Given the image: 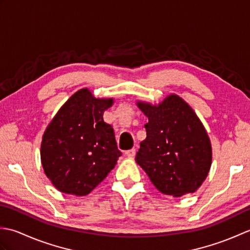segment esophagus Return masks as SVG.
Returning a JSON list of instances; mask_svg holds the SVG:
<instances>
[{
    "label": "esophagus",
    "mask_w": 250,
    "mask_h": 250,
    "mask_svg": "<svg viewBox=\"0 0 250 250\" xmlns=\"http://www.w3.org/2000/svg\"><path fill=\"white\" fill-rule=\"evenodd\" d=\"M135 153H136L135 149H134V148H132V149L125 151V156L129 157V158H133L135 156Z\"/></svg>",
    "instance_id": "esophagus-1"
}]
</instances>
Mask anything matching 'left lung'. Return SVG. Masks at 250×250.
Listing matches in <instances>:
<instances>
[{"label":"left lung","instance_id":"1","mask_svg":"<svg viewBox=\"0 0 250 250\" xmlns=\"http://www.w3.org/2000/svg\"><path fill=\"white\" fill-rule=\"evenodd\" d=\"M148 118L146 139L135 160L160 192L193 193L208 175L211 145L199 117L188 103L169 94L158 105L137 102Z\"/></svg>","mask_w":250,"mask_h":250}]
</instances>
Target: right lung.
<instances>
[{
  "instance_id": "obj_1",
  "label": "right lung",
  "mask_w": 250,
  "mask_h": 250,
  "mask_svg": "<svg viewBox=\"0 0 250 250\" xmlns=\"http://www.w3.org/2000/svg\"><path fill=\"white\" fill-rule=\"evenodd\" d=\"M113 99L94 98L87 88L63 104L44 132L41 160L46 176L63 193L89 194L121 156L114 129L103 114Z\"/></svg>"
}]
</instances>
